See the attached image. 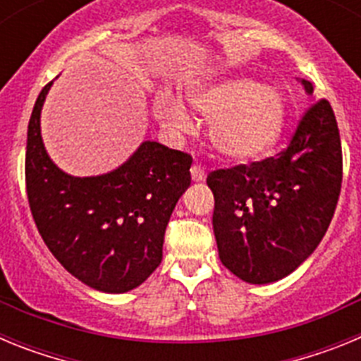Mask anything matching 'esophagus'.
Here are the masks:
<instances>
[{"label": "esophagus", "instance_id": "34e87169", "mask_svg": "<svg viewBox=\"0 0 361 361\" xmlns=\"http://www.w3.org/2000/svg\"><path fill=\"white\" fill-rule=\"evenodd\" d=\"M191 180L193 183H204L206 180V171L200 166H191Z\"/></svg>", "mask_w": 361, "mask_h": 361}]
</instances>
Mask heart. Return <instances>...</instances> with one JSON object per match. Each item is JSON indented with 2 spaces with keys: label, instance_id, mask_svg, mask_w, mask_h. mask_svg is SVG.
<instances>
[{
  "label": "heart",
  "instance_id": "heart-1",
  "mask_svg": "<svg viewBox=\"0 0 361 361\" xmlns=\"http://www.w3.org/2000/svg\"><path fill=\"white\" fill-rule=\"evenodd\" d=\"M191 108L209 121V139L222 157L250 162L266 157L279 145L286 128L288 106L269 86L244 75H224L193 82L186 88ZM153 111L164 128L186 133L193 119L177 97L162 94Z\"/></svg>",
  "mask_w": 361,
  "mask_h": 361
}]
</instances>
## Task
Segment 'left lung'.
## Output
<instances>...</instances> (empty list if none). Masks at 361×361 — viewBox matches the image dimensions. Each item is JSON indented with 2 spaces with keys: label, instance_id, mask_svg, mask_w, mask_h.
<instances>
[{
  "label": "left lung",
  "instance_id": "1",
  "mask_svg": "<svg viewBox=\"0 0 361 361\" xmlns=\"http://www.w3.org/2000/svg\"><path fill=\"white\" fill-rule=\"evenodd\" d=\"M312 106L279 159L213 171L220 262L247 283L286 279L317 250L342 188V145L331 104L298 79Z\"/></svg>",
  "mask_w": 361,
  "mask_h": 361
}]
</instances>
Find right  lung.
Returning <instances> with one entry per match:
<instances>
[{
  "instance_id": "right-lung-1",
  "label": "right lung",
  "mask_w": 361,
  "mask_h": 361,
  "mask_svg": "<svg viewBox=\"0 0 361 361\" xmlns=\"http://www.w3.org/2000/svg\"><path fill=\"white\" fill-rule=\"evenodd\" d=\"M54 81L41 90L27 133V193L44 244L88 288L128 293L162 260L166 226L191 183V157L157 141L111 171L75 177L50 159L41 110Z\"/></svg>"
}]
</instances>
